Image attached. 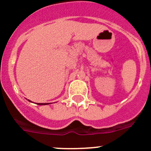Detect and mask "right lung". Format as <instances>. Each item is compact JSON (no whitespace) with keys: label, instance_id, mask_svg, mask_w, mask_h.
<instances>
[{"label":"right lung","instance_id":"1","mask_svg":"<svg viewBox=\"0 0 151 151\" xmlns=\"http://www.w3.org/2000/svg\"><path fill=\"white\" fill-rule=\"evenodd\" d=\"M38 104V105H46L47 104Z\"/></svg>","mask_w":151,"mask_h":151}]
</instances>
